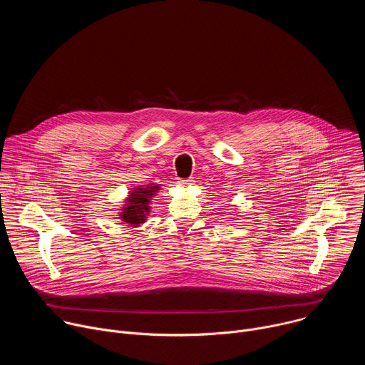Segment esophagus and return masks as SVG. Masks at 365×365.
Listing matches in <instances>:
<instances>
[{
  "label": "esophagus",
  "instance_id": "34e87169",
  "mask_svg": "<svg viewBox=\"0 0 365 365\" xmlns=\"http://www.w3.org/2000/svg\"><path fill=\"white\" fill-rule=\"evenodd\" d=\"M192 179H179V185L180 186H190L192 185Z\"/></svg>",
  "mask_w": 365,
  "mask_h": 365
}]
</instances>
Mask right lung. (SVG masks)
I'll use <instances>...</instances> for the list:
<instances>
[{"label":"right lung","mask_w":365,"mask_h":365,"mask_svg":"<svg viewBox=\"0 0 365 365\" xmlns=\"http://www.w3.org/2000/svg\"><path fill=\"white\" fill-rule=\"evenodd\" d=\"M158 190H160L158 185H148L134 189L125 200V206H123L120 218L133 227L143 224L145 221V215L150 212V199Z\"/></svg>","instance_id":"1"}]
</instances>
